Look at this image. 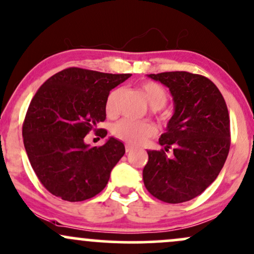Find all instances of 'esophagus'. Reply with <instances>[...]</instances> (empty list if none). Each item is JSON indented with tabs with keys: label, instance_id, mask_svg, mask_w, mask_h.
Wrapping results in <instances>:
<instances>
[{
	"label": "esophagus",
	"instance_id": "1",
	"mask_svg": "<svg viewBox=\"0 0 254 254\" xmlns=\"http://www.w3.org/2000/svg\"><path fill=\"white\" fill-rule=\"evenodd\" d=\"M132 150H133V148L131 147V145H127V147H125V151H127V153H131Z\"/></svg>",
	"mask_w": 254,
	"mask_h": 254
}]
</instances>
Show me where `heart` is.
I'll return each mask as SVG.
<instances>
[{"label": "heart", "mask_w": 254, "mask_h": 254, "mask_svg": "<svg viewBox=\"0 0 254 254\" xmlns=\"http://www.w3.org/2000/svg\"><path fill=\"white\" fill-rule=\"evenodd\" d=\"M142 92L144 93L147 98L148 104L153 110H160L165 106L167 103L168 94L166 89L162 86H160L156 82H145L142 84ZM122 94V89L117 88L110 93L106 100V111L109 115H115L117 112V104L119 97ZM113 135L121 141L125 142L129 145L143 144L147 138H149L153 135H155L156 129L153 124L150 123H138L133 122L131 119H123L118 122L112 129Z\"/></svg>", "instance_id": "obj_1"}]
</instances>
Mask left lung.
I'll return each instance as SVG.
<instances>
[{"mask_svg":"<svg viewBox=\"0 0 254 254\" xmlns=\"http://www.w3.org/2000/svg\"><path fill=\"white\" fill-rule=\"evenodd\" d=\"M170 88L174 113L159 138L165 150H147L143 168L147 190L166 203L197 197L216 179L229 153L226 101L209 78L188 71L148 75ZM174 148V156L165 151Z\"/></svg>","mask_w":254,"mask_h":254,"instance_id":"8db88e82","label":"left lung"}]
</instances>
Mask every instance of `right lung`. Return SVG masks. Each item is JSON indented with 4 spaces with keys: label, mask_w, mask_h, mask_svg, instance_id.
<instances>
[{
    "label": "right lung",
    "mask_w": 254,
    "mask_h": 254,
    "mask_svg": "<svg viewBox=\"0 0 254 254\" xmlns=\"http://www.w3.org/2000/svg\"><path fill=\"white\" fill-rule=\"evenodd\" d=\"M130 76L68 68L37 90L22 137L32 168L54 196L81 202L107 185L111 171L125 154L123 142L109 137L101 147H90L84 137L106 118L110 90ZM99 135L104 138L107 131L100 129Z\"/></svg>",
    "instance_id": "1"
}]
</instances>
